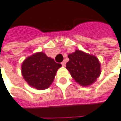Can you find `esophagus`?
<instances>
[{
  "label": "esophagus",
  "instance_id": "esophagus-1",
  "mask_svg": "<svg viewBox=\"0 0 121 121\" xmlns=\"http://www.w3.org/2000/svg\"><path fill=\"white\" fill-rule=\"evenodd\" d=\"M61 65H62L63 66H65V61H62V62H61Z\"/></svg>",
  "mask_w": 121,
  "mask_h": 121
}]
</instances>
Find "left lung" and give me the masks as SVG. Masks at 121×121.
Instances as JSON below:
<instances>
[{"instance_id": "1", "label": "left lung", "mask_w": 121, "mask_h": 121, "mask_svg": "<svg viewBox=\"0 0 121 121\" xmlns=\"http://www.w3.org/2000/svg\"><path fill=\"white\" fill-rule=\"evenodd\" d=\"M66 69L80 85L89 86L96 81L100 73V63L96 56L76 49L68 55Z\"/></svg>"}]
</instances>
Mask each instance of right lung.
<instances>
[{"mask_svg": "<svg viewBox=\"0 0 121 121\" xmlns=\"http://www.w3.org/2000/svg\"><path fill=\"white\" fill-rule=\"evenodd\" d=\"M60 67V64L56 63L43 52H37L23 61L21 73L29 85L41 90L51 86Z\"/></svg>", "mask_w": 121, "mask_h": 121, "instance_id": "1", "label": "right lung"}]
</instances>
